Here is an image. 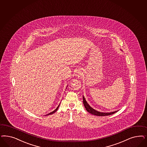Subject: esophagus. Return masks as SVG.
<instances>
[{
    "label": "esophagus",
    "mask_w": 147,
    "mask_h": 147,
    "mask_svg": "<svg viewBox=\"0 0 147 147\" xmlns=\"http://www.w3.org/2000/svg\"><path fill=\"white\" fill-rule=\"evenodd\" d=\"M81 74H82V73H81L80 71H78L77 72V75L78 76V77H80V76H81Z\"/></svg>",
    "instance_id": "1"
}]
</instances>
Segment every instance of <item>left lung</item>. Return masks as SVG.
Here are the masks:
<instances>
[{
    "mask_svg": "<svg viewBox=\"0 0 147 147\" xmlns=\"http://www.w3.org/2000/svg\"><path fill=\"white\" fill-rule=\"evenodd\" d=\"M83 104L84 105L85 109L87 110V111H88L90 114L94 115H96V116H108V115H110L112 114H114L117 112V111H114V112H111V113H101V112H99L97 111L96 110H95V109L92 108L89 104H88V103L86 102V101L85 100V99L84 98V97L83 96Z\"/></svg>",
    "mask_w": 147,
    "mask_h": 147,
    "instance_id": "obj_1",
    "label": "left lung"
}]
</instances>
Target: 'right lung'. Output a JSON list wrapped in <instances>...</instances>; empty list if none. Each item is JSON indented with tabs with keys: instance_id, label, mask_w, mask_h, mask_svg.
I'll use <instances>...</instances> for the list:
<instances>
[{
	"instance_id": "add662e5",
	"label": "right lung",
	"mask_w": 147,
	"mask_h": 147,
	"mask_svg": "<svg viewBox=\"0 0 147 147\" xmlns=\"http://www.w3.org/2000/svg\"><path fill=\"white\" fill-rule=\"evenodd\" d=\"M59 105H58V107L57 108L55 109V110L54 111H53L52 112H51V113H49V114H47V115H51V114H53V113H55V112H56V111H57V110H58V107H59Z\"/></svg>"
}]
</instances>
